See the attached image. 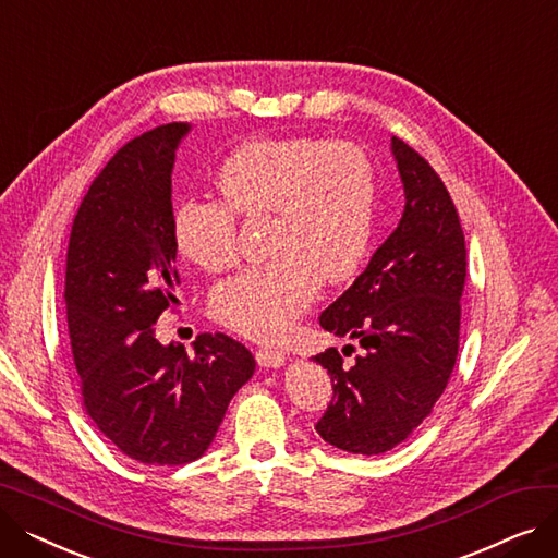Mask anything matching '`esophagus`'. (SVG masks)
Masks as SVG:
<instances>
[{
    "mask_svg": "<svg viewBox=\"0 0 558 558\" xmlns=\"http://www.w3.org/2000/svg\"><path fill=\"white\" fill-rule=\"evenodd\" d=\"M255 360L264 368H280L287 362V355L282 353V350L274 348V345H264V348H259L257 353H255Z\"/></svg>",
    "mask_w": 558,
    "mask_h": 558,
    "instance_id": "34e87169",
    "label": "esophagus"
}]
</instances>
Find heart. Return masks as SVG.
I'll use <instances>...</instances> for the list:
<instances>
[{
    "label": "heart",
    "instance_id": "heart-1",
    "mask_svg": "<svg viewBox=\"0 0 558 558\" xmlns=\"http://www.w3.org/2000/svg\"><path fill=\"white\" fill-rule=\"evenodd\" d=\"M223 201L187 198L171 217V240L187 262L219 274L240 257L234 213L271 215L274 259L219 282L210 312L221 326L253 339H278L312 305L320 282L339 284L364 264L377 205L368 156L350 142L257 137L217 169Z\"/></svg>",
    "mask_w": 558,
    "mask_h": 558
}]
</instances>
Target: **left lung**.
Listing matches in <instances>:
<instances>
[{
  "mask_svg": "<svg viewBox=\"0 0 558 558\" xmlns=\"http://www.w3.org/2000/svg\"><path fill=\"white\" fill-rule=\"evenodd\" d=\"M404 213L364 274L318 316L324 330L357 339L345 364L337 348L314 357L328 368L332 402L316 423L326 444L383 454L412 434L441 398L459 353L465 242L454 203L429 162L391 137Z\"/></svg>",
  "mask_w": 558,
  "mask_h": 558,
  "instance_id": "obj_1",
  "label": "left lung"
}]
</instances>
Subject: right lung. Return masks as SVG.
Wrapping results in <instances>:
<instances>
[{
  "label": "right lung",
  "mask_w": 558,
  "mask_h": 558,
  "mask_svg": "<svg viewBox=\"0 0 558 558\" xmlns=\"http://www.w3.org/2000/svg\"><path fill=\"white\" fill-rule=\"evenodd\" d=\"M190 124L171 122L124 144L83 196L72 223L65 305L87 416L126 457L181 465L210 448L228 402L255 371L221 332L194 353L156 339L179 303L171 240V171Z\"/></svg>",
  "instance_id": "right-lung-1"
}]
</instances>
